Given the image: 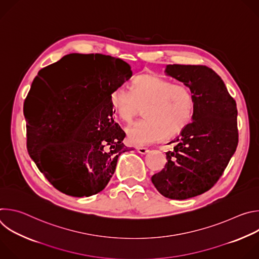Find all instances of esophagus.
<instances>
[{"instance_id":"esophagus-1","label":"esophagus","mask_w":259,"mask_h":259,"mask_svg":"<svg viewBox=\"0 0 259 259\" xmlns=\"http://www.w3.org/2000/svg\"><path fill=\"white\" fill-rule=\"evenodd\" d=\"M136 150L141 155H145L146 153H149V149H147V147H144V146H137Z\"/></svg>"}]
</instances>
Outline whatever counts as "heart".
<instances>
[{
  "instance_id": "heart-1",
  "label": "heart",
  "mask_w": 259,
  "mask_h": 259,
  "mask_svg": "<svg viewBox=\"0 0 259 259\" xmlns=\"http://www.w3.org/2000/svg\"><path fill=\"white\" fill-rule=\"evenodd\" d=\"M110 104L125 123L143 114L145 119L126 129L134 145L153 143L180 134L194 119L196 96L190 86L172 83L159 75H140L131 82L130 91L119 87L110 94Z\"/></svg>"
}]
</instances>
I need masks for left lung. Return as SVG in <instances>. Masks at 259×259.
<instances>
[{"instance_id": "1", "label": "left lung", "mask_w": 259, "mask_h": 259, "mask_svg": "<svg viewBox=\"0 0 259 259\" xmlns=\"http://www.w3.org/2000/svg\"><path fill=\"white\" fill-rule=\"evenodd\" d=\"M166 72L192 88L196 110L193 122L169 142L173 150L166 153L167 163L152 182L164 197L186 200L209 191L226 170L239 141L238 110L212 68L169 64Z\"/></svg>"}]
</instances>
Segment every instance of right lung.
Here are the masks:
<instances>
[{"mask_svg":"<svg viewBox=\"0 0 259 259\" xmlns=\"http://www.w3.org/2000/svg\"><path fill=\"white\" fill-rule=\"evenodd\" d=\"M70 59L90 64L68 83L55 84L47 75ZM132 76L121 58L103 54L72 53L42 68L28 97L42 99L26 119V145L30 158L59 192L90 197L101 192L116 171L124 130L113 118L110 94Z\"/></svg>","mask_w":259,"mask_h":259,"instance_id":"right-lung-1","label":"right lung"}]
</instances>
